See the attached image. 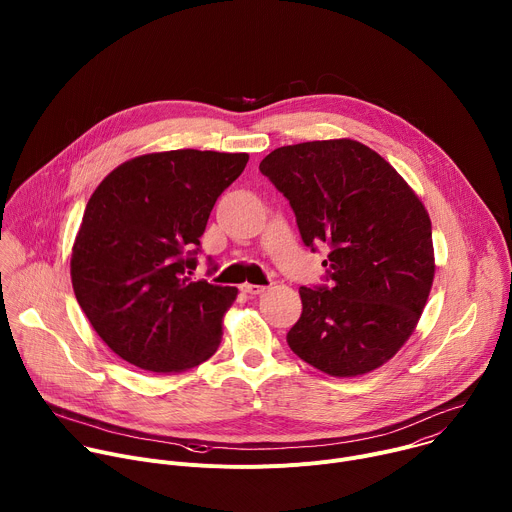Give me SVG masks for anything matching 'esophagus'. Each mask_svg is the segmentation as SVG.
Masks as SVG:
<instances>
[{
  "instance_id": "obj_1",
  "label": "esophagus",
  "mask_w": 512,
  "mask_h": 512,
  "mask_svg": "<svg viewBox=\"0 0 512 512\" xmlns=\"http://www.w3.org/2000/svg\"><path fill=\"white\" fill-rule=\"evenodd\" d=\"M241 289L245 291V294H249V296H259V294H263V291H265V285H255V283H243V285H241Z\"/></svg>"
}]
</instances>
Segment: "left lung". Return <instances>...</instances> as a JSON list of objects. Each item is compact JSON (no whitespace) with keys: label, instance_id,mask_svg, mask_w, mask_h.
<instances>
[{"label":"left lung","instance_id":"left-lung-1","mask_svg":"<svg viewBox=\"0 0 512 512\" xmlns=\"http://www.w3.org/2000/svg\"><path fill=\"white\" fill-rule=\"evenodd\" d=\"M289 200L306 247L328 245V285L300 287L287 344L332 377L371 373L413 334L435 261L431 221L397 170L354 139L273 150L259 164Z\"/></svg>","mask_w":512,"mask_h":512}]
</instances>
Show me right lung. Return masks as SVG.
Here are the masks:
<instances>
[{
    "label": "right lung",
    "instance_id": "obj_1",
    "mask_svg": "<svg viewBox=\"0 0 512 512\" xmlns=\"http://www.w3.org/2000/svg\"><path fill=\"white\" fill-rule=\"evenodd\" d=\"M247 162V154L200 150L145 154L117 166L89 198L72 245V289L123 360L170 375L216 352L239 289L190 275L216 198Z\"/></svg>",
    "mask_w": 512,
    "mask_h": 512
}]
</instances>
